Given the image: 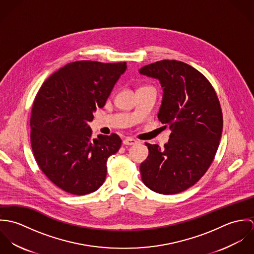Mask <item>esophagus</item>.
Wrapping results in <instances>:
<instances>
[{
	"instance_id": "esophagus-1",
	"label": "esophagus",
	"mask_w": 254,
	"mask_h": 254,
	"mask_svg": "<svg viewBox=\"0 0 254 254\" xmlns=\"http://www.w3.org/2000/svg\"><path fill=\"white\" fill-rule=\"evenodd\" d=\"M138 142L133 139V138H126L125 140H123V145H136Z\"/></svg>"
}]
</instances>
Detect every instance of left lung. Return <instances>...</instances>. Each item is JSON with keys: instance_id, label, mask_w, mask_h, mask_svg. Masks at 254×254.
I'll return each instance as SVG.
<instances>
[{"instance_id": "8db88e82", "label": "left lung", "mask_w": 254, "mask_h": 254, "mask_svg": "<svg viewBox=\"0 0 254 254\" xmlns=\"http://www.w3.org/2000/svg\"><path fill=\"white\" fill-rule=\"evenodd\" d=\"M139 72L159 80L163 97L157 117L172 130L162 148L145 143L142 180L158 193L181 192L205 174L216 154L223 129L217 95L203 74L179 61H159Z\"/></svg>"}]
</instances>
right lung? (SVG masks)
I'll use <instances>...</instances> for the list:
<instances>
[{
    "mask_svg": "<svg viewBox=\"0 0 254 254\" xmlns=\"http://www.w3.org/2000/svg\"><path fill=\"white\" fill-rule=\"evenodd\" d=\"M126 63H70L37 93L30 117L31 146L42 172L68 193L84 195L106 180L107 161L121 146L117 134L93 139L88 123L103 108Z\"/></svg>",
    "mask_w": 254,
    "mask_h": 254,
    "instance_id": "add662e5",
    "label": "right lung"
}]
</instances>
